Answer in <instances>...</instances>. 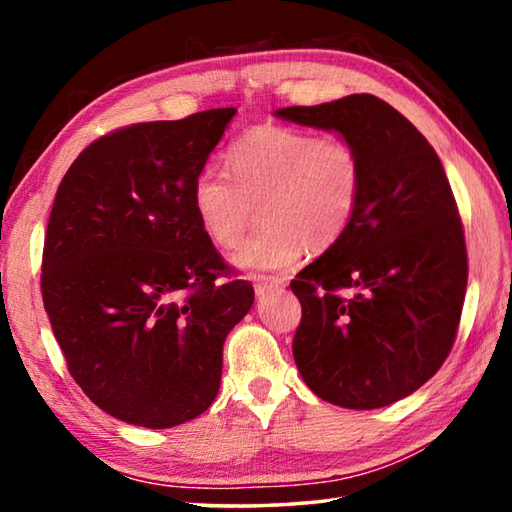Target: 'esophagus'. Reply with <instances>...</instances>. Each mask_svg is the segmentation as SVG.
Masks as SVG:
<instances>
[{"instance_id":"esophagus-1","label":"esophagus","mask_w":512,"mask_h":512,"mask_svg":"<svg viewBox=\"0 0 512 512\" xmlns=\"http://www.w3.org/2000/svg\"><path fill=\"white\" fill-rule=\"evenodd\" d=\"M284 277H271V275H262L255 280V293L257 296H264V293L273 291V289H282L284 287Z\"/></svg>"}]
</instances>
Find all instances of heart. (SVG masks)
<instances>
[{"label":"heart","instance_id":"b5f03b06","mask_svg":"<svg viewBox=\"0 0 512 512\" xmlns=\"http://www.w3.org/2000/svg\"><path fill=\"white\" fill-rule=\"evenodd\" d=\"M232 173L203 167L192 185V207L203 235L230 248L244 237L255 207L262 225L232 257L248 273L284 271L307 244L325 250L357 214L363 162L352 142L289 126H257L230 146Z\"/></svg>","mask_w":512,"mask_h":512}]
</instances>
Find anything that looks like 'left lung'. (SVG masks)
<instances>
[{"label":"left lung","mask_w":512,"mask_h":512,"mask_svg":"<svg viewBox=\"0 0 512 512\" xmlns=\"http://www.w3.org/2000/svg\"><path fill=\"white\" fill-rule=\"evenodd\" d=\"M275 117L339 133L361 155L350 228L291 282L293 359L320 400L381 409L436 375L456 339L467 250L452 187L418 128L372 94Z\"/></svg>","instance_id":"1"}]
</instances>
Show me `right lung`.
I'll return each instance as SVG.
<instances>
[{
  "instance_id": "add662e5",
  "label": "right lung",
  "mask_w": 512,
  "mask_h": 512,
  "mask_svg": "<svg viewBox=\"0 0 512 512\" xmlns=\"http://www.w3.org/2000/svg\"><path fill=\"white\" fill-rule=\"evenodd\" d=\"M235 108L99 137L56 192L42 300L67 370L121 422L169 429L210 409L223 343L253 307L203 235L192 185Z\"/></svg>"
}]
</instances>
